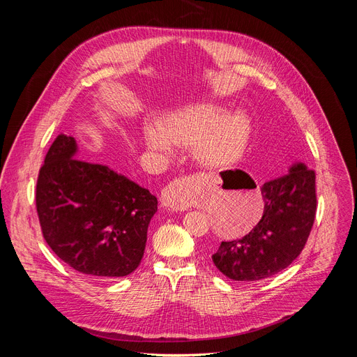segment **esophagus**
Listing matches in <instances>:
<instances>
[{"label":"esophagus","instance_id":"esophagus-1","mask_svg":"<svg viewBox=\"0 0 357 357\" xmlns=\"http://www.w3.org/2000/svg\"><path fill=\"white\" fill-rule=\"evenodd\" d=\"M188 192H190V178L186 176L176 178L163 190L162 202L166 208L172 211H185L190 207Z\"/></svg>","mask_w":357,"mask_h":357}]
</instances>
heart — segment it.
Segmentation results:
<instances>
[{"instance_id": "heart-1", "label": "heart", "mask_w": 357, "mask_h": 357, "mask_svg": "<svg viewBox=\"0 0 357 357\" xmlns=\"http://www.w3.org/2000/svg\"><path fill=\"white\" fill-rule=\"evenodd\" d=\"M146 144L163 153L172 146H192L195 160L205 167H227L236 163L249 143L250 121L243 111L217 104H199L179 109L158 126L143 131Z\"/></svg>"}]
</instances>
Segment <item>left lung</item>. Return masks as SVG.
<instances>
[{
    "label": "left lung",
    "mask_w": 357,
    "mask_h": 357,
    "mask_svg": "<svg viewBox=\"0 0 357 357\" xmlns=\"http://www.w3.org/2000/svg\"><path fill=\"white\" fill-rule=\"evenodd\" d=\"M265 210L245 237L221 241L217 269L233 280L256 282L288 268L303 252L315 211V172L298 162L284 176L261 185Z\"/></svg>",
    "instance_id": "obj_1"
}]
</instances>
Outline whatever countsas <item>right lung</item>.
I'll list each match as a JSON object with an SVG mask.
<instances>
[{
  "label": "right lung",
  "mask_w": 357,
  "mask_h": 357,
  "mask_svg": "<svg viewBox=\"0 0 357 357\" xmlns=\"http://www.w3.org/2000/svg\"><path fill=\"white\" fill-rule=\"evenodd\" d=\"M73 137L52 143L36 186V208L49 248L86 276L136 271L158 199L105 165L77 158Z\"/></svg>",
  "instance_id": "1"
}]
</instances>
